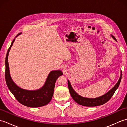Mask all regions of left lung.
Segmentation results:
<instances>
[{
  "instance_id": "left-lung-1",
  "label": "left lung",
  "mask_w": 127,
  "mask_h": 127,
  "mask_svg": "<svg viewBox=\"0 0 127 127\" xmlns=\"http://www.w3.org/2000/svg\"><path fill=\"white\" fill-rule=\"evenodd\" d=\"M112 38L116 40L115 37L114 36H112ZM121 77H122V72L121 73V76L120 77L119 80L118 81L117 83L116 84V85L113 87L111 90L109 91L108 92L106 93L104 95L101 96H100L99 98H94V99H91V98H83V97L79 95L76 92H75L72 87H71V85L69 81L68 80V88L69 90L70 93L71 95L72 96V99L76 101L77 104H79L82 106H99V105H103L106 103V102L108 101L111 98L112 95H114L115 92L117 90L118 86L120 85V83L121 81Z\"/></svg>"
}]
</instances>
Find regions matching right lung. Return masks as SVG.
Listing matches in <instances>:
<instances>
[{"label":"right lung","instance_id":"1","mask_svg":"<svg viewBox=\"0 0 127 127\" xmlns=\"http://www.w3.org/2000/svg\"><path fill=\"white\" fill-rule=\"evenodd\" d=\"M21 33H19L17 36ZM15 39L13 40L7 52L5 59V80L8 88L14 95L17 100L25 106L37 107L47 105L52 98L55 83L58 77L63 75L60 70L51 71L46 81L45 85L39 90L28 91L21 88L13 82L10 75L8 55Z\"/></svg>","mask_w":127,"mask_h":127}]
</instances>
